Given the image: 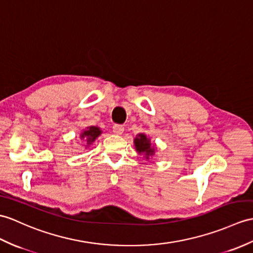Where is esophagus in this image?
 <instances>
[{"label":"esophagus","instance_id":"esophagus-1","mask_svg":"<svg viewBox=\"0 0 253 253\" xmlns=\"http://www.w3.org/2000/svg\"><path fill=\"white\" fill-rule=\"evenodd\" d=\"M113 132L116 134H122L124 132V126L123 125H119V124H115L113 126Z\"/></svg>","mask_w":253,"mask_h":253}]
</instances>
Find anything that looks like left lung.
<instances>
[{
    "mask_svg": "<svg viewBox=\"0 0 253 253\" xmlns=\"http://www.w3.org/2000/svg\"><path fill=\"white\" fill-rule=\"evenodd\" d=\"M134 145H136V149L139 153H145L146 157L154 153V150L151 148L150 139L146 138L143 133L138 134V138L134 139Z\"/></svg>",
    "mask_w": 253,
    "mask_h": 253,
    "instance_id": "obj_1",
    "label": "left lung"
}]
</instances>
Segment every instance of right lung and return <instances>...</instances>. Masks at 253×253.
<instances>
[{
  "mask_svg": "<svg viewBox=\"0 0 253 253\" xmlns=\"http://www.w3.org/2000/svg\"><path fill=\"white\" fill-rule=\"evenodd\" d=\"M100 133H101V130H100L98 127L91 126L82 133V138H85L87 140V143L90 144L92 141H95V139L99 136Z\"/></svg>",
  "mask_w": 253,
  "mask_h": 253,
  "instance_id": "add662e5",
  "label": "right lung"
}]
</instances>
